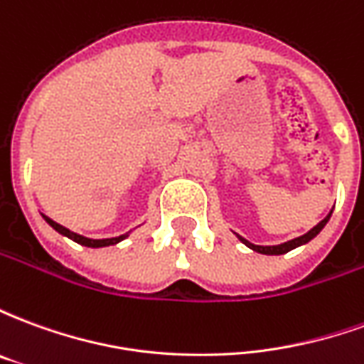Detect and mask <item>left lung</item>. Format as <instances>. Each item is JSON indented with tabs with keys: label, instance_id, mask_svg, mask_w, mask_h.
<instances>
[{
	"label": "left lung",
	"instance_id": "left-lung-1",
	"mask_svg": "<svg viewBox=\"0 0 364 364\" xmlns=\"http://www.w3.org/2000/svg\"><path fill=\"white\" fill-rule=\"evenodd\" d=\"M329 216H331V214H328V216H326V218H323V220H321L318 226H314V228L310 230L308 234H304V236H300V237H294V240H290V242H284V244H281V245H255V244H252V242H247L245 237H242V236H237V237H240V240H242V242H244L247 247H252L253 252L265 253V255H281V253H287V252H290V250H294V247H298V245L308 244V242H310L312 237L318 236V234L321 232V228H323V226L328 224Z\"/></svg>",
	"mask_w": 364,
	"mask_h": 364
}]
</instances>
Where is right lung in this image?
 <instances>
[{"label": "right lung", "instance_id": "obj_1", "mask_svg": "<svg viewBox=\"0 0 364 364\" xmlns=\"http://www.w3.org/2000/svg\"><path fill=\"white\" fill-rule=\"evenodd\" d=\"M44 220L48 222V224H50L52 228L56 230V232H60L62 236L74 240V242H77L80 245H87V247H105V245H114V244H119L120 240H124V237L128 236V234H124V236L109 237V240H90V237H83V236H80V234H75V232H70V230L64 228V226H60L58 222L50 220L48 216H44Z\"/></svg>", "mask_w": 364, "mask_h": 364}]
</instances>
